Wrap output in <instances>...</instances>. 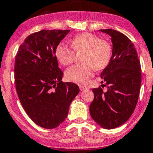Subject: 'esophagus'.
<instances>
[{
	"label": "esophagus",
	"instance_id": "obj_1",
	"mask_svg": "<svg viewBox=\"0 0 153 153\" xmlns=\"http://www.w3.org/2000/svg\"><path fill=\"white\" fill-rule=\"evenodd\" d=\"M79 88H80L81 91H83V90L87 89V87L83 86V85H80V86H79Z\"/></svg>",
	"mask_w": 153,
	"mask_h": 153
}]
</instances>
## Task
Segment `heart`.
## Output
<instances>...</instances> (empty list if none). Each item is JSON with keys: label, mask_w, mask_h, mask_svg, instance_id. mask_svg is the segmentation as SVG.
Instances as JSON below:
<instances>
[{"label": "heart", "mask_w": 153, "mask_h": 153, "mask_svg": "<svg viewBox=\"0 0 153 153\" xmlns=\"http://www.w3.org/2000/svg\"><path fill=\"white\" fill-rule=\"evenodd\" d=\"M71 46L74 51L68 45L60 43L56 48V55L59 62L66 66L74 62L75 52H83L81 59L83 63L71 66L65 72L67 80L79 84L88 80L94 68L97 71L105 68L113 54V47L109 42L90 33L74 37L71 40Z\"/></svg>", "instance_id": "heart-1"}]
</instances>
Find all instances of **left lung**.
<instances>
[{
	"label": "left lung",
	"instance_id": "1",
	"mask_svg": "<svg viewBox=\"0 0 153 153\" xmlns=\"http://www.w3.org/2000/svg\"><path fill=\"white\" fill-rule=\"evenodd\" d=\"M111 37L113 54L101 73V86L93 88L94 100L89 106L91 118L105 129L124 124L136 107L141 84V67L136 49L130 39L113 29H101Z\"/></svg>",
	"mask_w": 153,
	"mask_h": 153
}]
</instances>
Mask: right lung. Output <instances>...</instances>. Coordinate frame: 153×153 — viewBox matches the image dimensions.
<instances>
[{
	"mask_svg": "<svg viewBox=\"0 0 153 153\" xmlns=\"http://www.w3.org/2000/svg\"><path fill=\"white\" fill-rule=\"evenodd\" d=\"M70 30H41L26 37L16 56L14 77L22 106L32 121L47 129L59 126L79 91L62 82L56 50Z\"/></svg>",
	"mask_w": 153,
	"mask_h": 153,
	"instance_id": "obj_1",
	"label": "right lung"
}]
</instances>
